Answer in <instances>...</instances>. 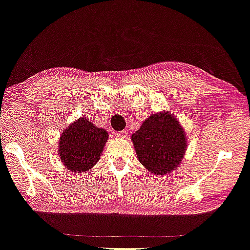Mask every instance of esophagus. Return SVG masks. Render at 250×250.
Listing matches in <instances>:
<instances>
[{"label": "esophagus", "mask_w": 250, "mask_h": 250, "mask_svg": "<svg viewBox=\"0 0 250 250\" xmlns=\"http://www.w3.org/2000/svg\"><path fill=\"white\" fill-rule=\"evenodd\" d=\"M128 131H126V130H122V131H119L118 132V137H120V138H126L128 137Z\"/></svg>", "instance_id": "obj_1"}]
</instances>
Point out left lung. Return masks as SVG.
<instances>
[{"mask_svg": "<svg viewBox=\"0 0 250 250\" xmlns=\"http://www.w3.org/2000/svg\"><path fill=\"white\" fill-rule=\"evenodd\" d=\"M131 140L138 161L155 175L174 172L188 146L183 126L168 111L149 115Z\"/></svg>", "mask_w": 250, "mask_h": 250, "instance_id": "1", "label": "left lung"}]
</instances>
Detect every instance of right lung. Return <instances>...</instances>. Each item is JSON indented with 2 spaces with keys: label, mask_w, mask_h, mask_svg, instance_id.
<instances>
[{
  "label": "right lung",
  "mask_w": 250,
  "mask_h": 250,
  "mask_svg": "<svg viewBox=\"0 0 250 250\" xmlns=\"http://www.w3.org/2000/svg\"><path fill=\"white\" fill-rule=\"evenodd\" d=\"M109 133L81 117L62 131L58 141L59 157L67 169L84 173L100 161Z\"/></svg>",
  "instance_id": "obj_1"
}]
</instances>
